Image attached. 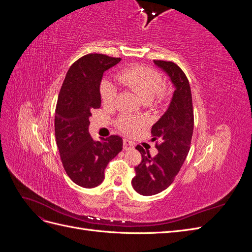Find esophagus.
<instances>
[{"label": "esophagus", "instance_id": "1", "mask_svg": "<svg viewBox=\"0 0 252 252\" xmlns=\"http://www.w3.org/2000/svg\"><path fill=\"white\" fill-rule=\"evenodd\" d=\"M123 148L125 149V150H130V149H133L134 148V145H133V143L131 142V141H129V140H124L123 141Z\"/></svg>", "mask_w": 252, "mask_h": 252}]
</instances>
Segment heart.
I'll list each match as a JSON object with an SVG mask.
<instances>
[{
  "mask_svg": "<svg viewBox=\"0 0 252 252\" xmlns=\"http://www.w3.org/2000/svg\"><path fill=\"white\" fill-rule=\"evenodd\" d=\"M117 81L126 89L138 94L144 102L155 101L162 104L169 95V88L163 83L162 74L154 68L146 66H132L117 75ZM101 98L106 107H112L118 100V91L111 84L104 83L101 87ZM117 126L122 132L133 134L143 126V122L129 117H121Z\"/></svg>",
  "mask_w": 252,
  "mask_h": 252,
  "instance_id": "heart-1",
  "label": "heart"
}]
</instances>
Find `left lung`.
Here are the masks:
<instances>
[{"mask_svg":"<svg viewBox=\"0 0 252 252\" xmlns=\"http://www.w3.org/2000/svg\"><path fill=\"white\" fill-rule=\"evenodd\" d=\"M155 63L168 73L175 90L169 108L151 128L158 155L152 158L140 145L135 147L142 161L134 167L132 186L143 195L157 194L172 184L189 152L194 123L191 89L186 74L170 61L155 60Z\"/></svg>","mask_w":252,"mask_h":252,"instance_id":"1","label":"left lung"}]
</instances>
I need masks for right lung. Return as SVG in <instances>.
Instances as JSON below:
<instances>
[{"instance_id": "1", "label": "right lung", "mask_w": 252, "mask_h": 252, "mask_svg": "<svg viewBox=\"0 0 252 252\" xmlns=\"http://www.w3.org/2000/svg\"><path fill=\"white\" fill-rule=\"evenodd\" d=\"M121 58L89 53L67 71L56 106L55 132L61 161L68 177L84 188H94L104 180L106 166L123 147L119 135L94 141L89 133L91 110L100 108L103 73Z\"/></svg>"}]
</instances>
